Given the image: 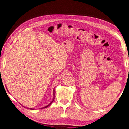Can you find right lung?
<instances>
[{"label":"right lung","instance_id":"1","mask_svg":"<svg viewBox=\"0 0 129 129\" xmlns=\"http://www.w3.org/2000/svg\"><path fill=\"white\" fill-rule=\"evenodd\" d=\"M54 99H55V98H54V99H53V101H52V102H51V103H50V104H49V105H47V106H46V107H43V108H46V107H48V106H49V105H50V104H51V103H53V102H54ZM31 109V110H33V109Z\"/></svg>","mask_w":129,"mask_h":129}]
</instances>
